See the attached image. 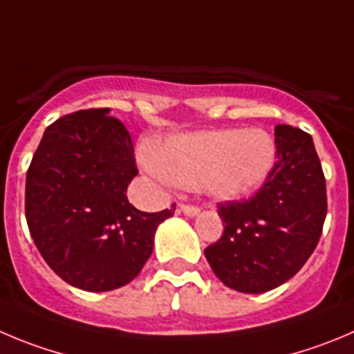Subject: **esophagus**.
I'll list each match as a JSON object with an SVG mask.
<instances>
[{
    "label": "esophagus",
    "instance_id": "1",
    "mask_svg": "<svg viewBox=\"0 0 354 354\" xmlns=\"http://www.w3.org/2000/svg\"><path fill=\"white\" fill-rule=\"evenodd\" d=\"M180 211L187 216H197L199 214V207L197 206H188V204H180Z\"/></svg>",
    "mask_w": 354,
    "mask_h": 354
}]
</instances>
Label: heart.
Listing matches in <instances>:
<instances>
[{
	"label": "heart",
	"mask_w": 354,
	"mask_h": 354,
	"mask_svg": "<svg viewBox=\"0 0 354 354\" xmlns=\"http://www.w3.org/2000/svg\"><path fill=\"white\" fill-rule=\"evenodd\" d=\"M148 173L162 183L196 187L218 201L257 192L276 164V145L262 129H218L174 134L143 151Z\"/></svg>",
	"instance_id": "obj_1"
}]
</instances>
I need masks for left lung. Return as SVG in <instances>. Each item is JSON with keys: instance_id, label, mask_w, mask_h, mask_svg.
I'll return each mask as SVG.
<instances>
[{"instance_id": "1", "label": "left lung", "mask_w": 354, "mask_h": 354, "mask_svg": "<svg viewBox=\"0 0 354 354\" xmlns=\"http://www.w3.org/2000/svg\"><path fill=\"white\" fill-rule=\"evenodd\" d=\"M276 164L248 201L218 204L225 230L204 250L229 288L263 293L295 276L313 255L326 216V185L313 138L276 125Z\"/></svg>"}]
</instances>
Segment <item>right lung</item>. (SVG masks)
<instances>
[{"mask_svg": "<svg viewBox=\"0 0 354 354\" xmlns=\"http://www.w3.org/2000/svg\"><path fill=\"white\" fill-rule=\"evenodd\" d=\"M110 108L69 113L43 132L26 176V218L38 252L85 292L131 283L153 252L155 230L174 214L143 213L127 199L138 174L131 136Z\"/></svg>", "mask_w": 354, "mask_h": 354, "instance_id": "right-lung-1", "label": "right lung"}]
</instances>
